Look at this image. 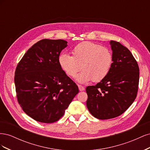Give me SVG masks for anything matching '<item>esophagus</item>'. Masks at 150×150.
Masks as SVG:
<instances>
[{"mask_svg": "<svg viewBox=\"0 0 150 150\" xmlns=\"http://www.w3.org/2000/svg\"><path fill=\"white\" fill-rule=\"evenodd\" d=\"M78 88H79V90L80 91H83L84 90V88L83 87V86L79 85V84H78Z\"/></svg>", "mask_w": 150, "mask_h": 150, "instance_id": "obj_1", "label": "esophagus"}]
</instances>
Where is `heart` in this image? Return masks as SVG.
Masks as SVG:
<instances>
[{"label":"heart","instance_id":"b5f03b06","mask_svg":"<svg viewBox=\"0 0 150 150\" xmlns=\"http://www.w3.org/2000/svg\"><path fill=\"white\" fill-rule=\"evenodd\" d=\"M72 56L62 54L59 57V64L62 70L70 78H74L80 71L76 80L80 83L90 81L94 83L103 80L110 72L113 62L111 51L101 45L83 42L77 45L72 51Z\"/></svg>","mask_w":150,"mask_h":150}]
</instances>
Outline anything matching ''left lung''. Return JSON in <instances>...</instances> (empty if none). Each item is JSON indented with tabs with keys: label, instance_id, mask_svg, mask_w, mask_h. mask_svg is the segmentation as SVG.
I'll list each match as a JSON object with an SVG mask.
<instances>
[{
	"label": "left lung",
	"instance_id": "1",
	"mask_svg": "<svg viewBox=\"0 0 150 150\" xmlns=\"http://www.w3.org/2000/svg\"><path fill=\"white\" fill-rule=\"evenodd\" d=\"M113 62L110 72L101 82L86 89V106L94 117L108 120L126 111L137 98L139 69L129 50L111 40Z\"/></svg>",
	"mask_w": 150,
	"mask_h": 150
}]
</instances>
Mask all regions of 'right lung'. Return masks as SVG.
Segmentation results:
<instances>
[{
	"mask_svg": "<svg viewBox=\"0 0 150 150\" xmlns=\"http://www.w3.org/2000/svg\"><path fill=\"white\" fill-rule=\"evenodd\" d=\"M67 43L62 39L40 40L26 52L16 67L18 103L37 121H58L79 92L78 86L59 64L60 53Z\"/></svg>",
	"mask_w": 150,
	"mask_h": 150,
	"instance_id": "obj_1",
	"label": "right lung"
}]
</instances>
